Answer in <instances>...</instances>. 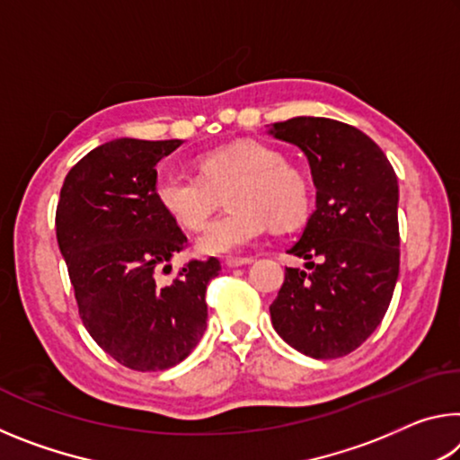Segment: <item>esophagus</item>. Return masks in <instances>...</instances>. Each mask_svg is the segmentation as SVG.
<instances>
[{
	"mask_svg": "<svg viewBox=\"0 0 460 460\" xmlns=\"http://www.w3.org/2000/svg\"><path fill=\"white\" fill-rule=\"evenodd\" d=\"M253 258H227L225 260V266L227 268H239V266H247V263H252Z\"/></svg>",
	"mask_w": 460,
	"mask_h": 460,
	"instance_id": "1",
	"label": "esophagus"
}]
</instances>
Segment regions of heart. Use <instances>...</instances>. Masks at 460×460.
I'll return each mask as SVG.
<instances>
[{"label":"heart","mask_w":460,"mask_h":460,"mask_svg":"<svg viewBox=\"0 0 460 460\" xmlns=\"http://www.w3.org/2000/svg\"><path fill=\"white\" fill-rule=\"evenodd\" d=\"M200 176L162 168L154 178V199L184 229H200L219 194L231 207L207 225L197 239L202 255H231L255 243L268 223L276 229L298 225L308 211V186L286 166L284 155L260 142H235L199 155Z\"/></svg>","instance_id":"heart-1"}]
</instances>
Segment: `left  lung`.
Masks as SVG:
<instances>
[{"mask_svg": "<svg viewBox=\"0 0 460 460\" xmlns=\"http://www.w3.org/2000/svg\"><path fill=\"white\" fill-rule=\"evenodd\" d=\"M268 134L306 155L316 205L288 253L270 314L296 351L337 359L377 329L400 276L398 176L381 147L353 126L326 118L271 123ZM317 263H314V260Z\"/></svg>", "mask_w": 460, "mask_h": 460, "instance_id": "left-lung-1", "label": "left lung"}]
</instances>
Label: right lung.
<instances>
[{"label": "right lung", "instance_id": "right-lung-1", "mask_svg": "<svg viewBox=\"0 0 460 460\" xmlns=\"http://www.w3.org/2000/svg\"><path fill=\"white\" fill-rule=\"evenodd\" d=\"M182 139L118 137L66 174L57 239L84 329L115 361L136 371L174 367L207 329V284L221 263L189 261L170 286L155 271L186 245L154 199L155 166Z\"/></svg>", "mask_w": 460, "mask_h": 460}]
</instances>
